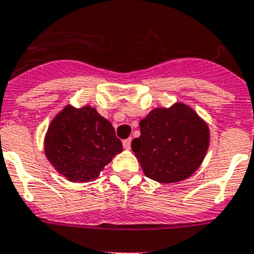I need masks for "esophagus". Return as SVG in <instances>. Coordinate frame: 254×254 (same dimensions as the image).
<instances>
[{
  "instance_id": "esophagus-1",
  "label": "esophagus",
  "mask_w": 254,
  "mask_h": 254,
  "mask_svg": "<svg viewBox=\"0 0 254 254\" xmlns=\"http://www.w3.org/2000/svg\"><path fill=\"white\" fill-rule=\"evenodd\" d=\"M123 147H125L126 149L131 148V139H126V140L123 141Z\"/></svg>"
}]
</instances>
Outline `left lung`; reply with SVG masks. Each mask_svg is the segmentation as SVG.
Returning a JSON list of instances; mask_svg holds the SVG:
<instances>
[{
  "label": "left lung",
  "mask_w": 254,
  "mask_h": 254,
  "mask_svg": "<svg viewBox=\"0 0 254 254\" xmlns=\"http://www.w3.org/2000/svg\"><path fill=\"white\" fill-rule=\"evenodd\" d=\"M209 147V127L182 102L158 107L140 121L131 148L147 178L159 183L186 180L201 166Z\"/></svg>",
  "instance_id": "8db88e82"
}]
</instances>
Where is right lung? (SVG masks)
<instances>
[{"label": "right lung", "mask_w": 254, "mask_h": 254, "mask_svg": "<svg viewBox=\"0 0 254 254\" xmlns=\"http://www.w3.org/2000/svg\"><path fill=\"white\" fill-rule=\"evenodd\" d=\"M113 125L91 106L67 105L57 114L45 135V155L68 182L87 183L122 152Z\"/></svg>", "instance_id": "right-lung-1"}]
</instances>
